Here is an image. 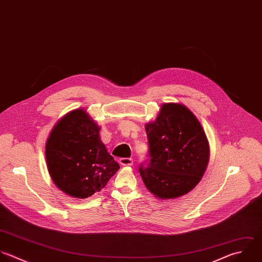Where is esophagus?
Here are the masks:
<instances>
[{
  "label": "esophagus",
  "instance_id": "34e87169",
  "mask_svg": "<svg viewBox=\"0 0 262 262\" xmlns=\"http://www.w3.org/2000/svg\"><path fill=\"white\" fill-rule=\"evenodd\" d=\"M119 163L122 166H132L134 164V159L133 158H120Z\"/></svg>",
  "mask_w": 262,
  "mask_h": 262
}]
</instances>
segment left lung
<instances>
[{
  "label": "left lung",
  "instance_id": "1",
  "mask_svg": "<svg viewBox=\"0 0 262 262\" xmlns=\"http://www.w3.org/2000/svg\"><path fill=\"white\" fill-rule=\"evenodd\" d=\"M145 128L149 158L139 171L147 189L161 199L189 193L200 182L209 159L207 138L199 120L186 106L167 103Z\"/></svg>",
  "mask_w": 262,
  "mask_h": 262
}]
</instances>
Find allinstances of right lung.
Masks as SVG:
<instances>
[{
    "label": "right lung",
    "mask_w": 262,
    "mask_h": 262,
    "mask_svg": "<svg viewBox=\"0 0 262 262\" xmlns=\"http://www.w3.org/2000/svg\"><path fill=\"white\" fill-rule=\"evenodd\" d=\"M99 126L82 109L66 114L52 129L46 159L55 185L74 198L101 191L119 169L99 137Z\"/></svg>",
    "instance_id": "1"
}]
</instances>
